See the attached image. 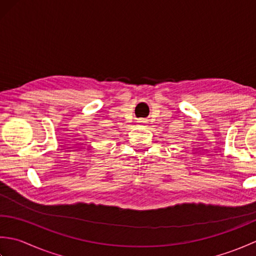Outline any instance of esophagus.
Returning a JSON list of instances; mask_svg holds the SVG:
<instances>
[{"instance_id": "1", "label": "esophagus", "mask_w": 256, "mask_h": 256, "mask_svg": "<svg viewBox=\"0 0 256 256\" xmlns=\"http://www.w3.org/2000/svg\"><path fill=\"white\" fill-rule=\"evenodd\" d=\"M140 122H146V121H140Z\"/></svg>"}]
</instances>
